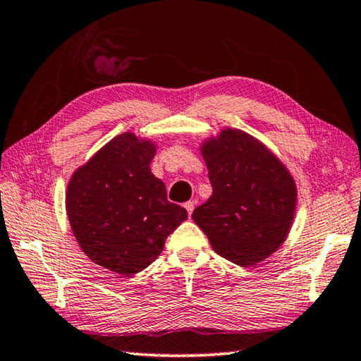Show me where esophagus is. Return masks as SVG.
Wrapping results in <instances>:
<instances>
[{"mask_svg": "<svg viewBox=\"0 0 361 361\" xmlns=\"http://www.w3.org/2000/svg\"><path fill=\"white\" fill-rule=\"evenodd\" d=\"M194 207H195V204L192 202V200H189V202H186V204H185V209L188 210V215H189V216L192 215V212H194Z\"/></svg>", "mask_w": 361, "mask_h": 361, "instance_id": "34e87169", "label": "esophagus"}]
</instances>
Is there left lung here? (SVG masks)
I'll return each mask as SVG.
<instances>
[{
  "mask_svg": "<svg viewBox=\"0 0 361 361\" xmlns=\"http://www.w3.org/2000/svg\"><path fill=\"white\" fill-rule=\"evenodd\" d=\"M213 192L192 213L212 248L252 267L282 247L295 221L298 188L285 164L240 129L224 127L199 145Z\"/></svg>",
  "mask_w": 361,
  "mask_h": 361,
  "instance_id": "8db88e82",
  "label": "left lung"
}]
</instances>
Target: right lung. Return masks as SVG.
<instances>
[{
  "label": "right lung",
  "instance_id": "right-lung-1",
  "mask_svg": "<svg viewBox=\"0 0 361 361\" xmlns=\"http://www.w3.org/2000/svg\"><path fill=\"white\" fill-rule=\"evenodd\" d=\"M156 151L151 138L124 132L79 166L66 186V216L79 247L124 277L157 259L167 237L188 219L151 172Z\"/></svg>",
  "mask_w": 361,
  "mask_h": 361
}]
</instances>
